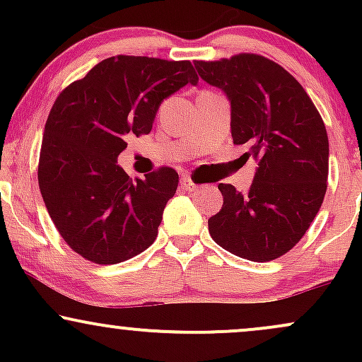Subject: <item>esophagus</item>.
Segmentation results:
<instances>
[{
	"label": "esophagus",
	"instance_id": "esophagus-1",
	"mask_svg": "<svg viewBox=\"0 0 362 362\" xmlns=\"http://www.w3.org/2000/svg\"><path fill=\"white\" fill-rule=\"evenodd\" d=\"M180 185H182V189L189 190V192H192V190L199 189V185L194 184L192 177H190L189 173H184V175H182V178H180Z\"/></svg>",
	"mask_w": 362,
	"mask_h": 362
}]
</instances>
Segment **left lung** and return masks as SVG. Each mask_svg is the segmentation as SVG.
Here are the masks:
<instances>
[{
	"label": "left lung",
	"instance_id": "obj_1",
	"mask_svg": "<svg viewBox=\"0 0 362 362\" xmlns=\"http://www.w3.org/2000/svg\"><path fill=\"white\" fill-rule=\"evenodd\" d=\"M199 76L231 102V136L247 144L259 168L248 192L219 184L223 207L209 233L224 250L253 262L288 253L322 207L328 178V138L305 88L282 66L242 52L195 61Z\"/></svg>",
	"mask_w": 362,
	"mask_h": 362
}]
</instances>
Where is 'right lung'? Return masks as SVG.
<instances>
[{"instance_id": "1", "label": "right lung", "mask_w": 362, "mask_h": 362, "mask_svg": "<svg viewBox=\"0 0 362 362\" xmlns=\"http://www.w3.org/2000/svg\"><path fill=\"white\" fill-rule=\"evenodd\" d=\"M199 81L190 61L112 56L61 91L45 122L40 194L68 247L110 265L156 240L178 173L160 167L129 178L117 165L129 136L149 134L163 98Z\"/></svg>"}]
</instances>
